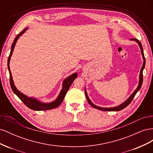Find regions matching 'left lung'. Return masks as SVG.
Returning a JSON list of instances; mask_svg holds the SVG:
<instances>
[{"label": "left lung", "mask_w": 153, "mask_h": 153, "mask_svg": "<svg viewBox=\"0 0 153 153\" xmlns=\"http://www.w3.org/2000/svg\"><path fill=\"white\" fill-rule=\"evenodd\" d=\"M131 40H133V41H135L138 43V45H139V47L140 48L141 50V53H142V55L143 57V65L141 68V70L140 71V77H139V83H138V85L137 87V88L136 89V90L133 92V93L129 96V98L126 101H124L123 103H122L121 105H120L117 106H115V107H111V108H103V107H100V106H96L95 105H94L91 102V101L89 100V97L87 96V92L86 90L85 89V96H86V98L87 100V101L89 102V103L92 106V107H94V108L96 109H98L100 110H103V111H119V110H121L123 109H124V108H126V106L131 102V101L133 100V99L134 98V97H135V94H137V92L140 89L141 86L142 85V82H143V69L145 68V65H146V59H145V57H144V54H143V48H142V46L141 43L139 41H138L137 39H131Z\"/></svg>", "instance_id": "obj_1"}]
</instances>
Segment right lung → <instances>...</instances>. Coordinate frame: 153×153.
Wrapping results in <instances>:
<instances>
[{"instance_id": "right-lung-1", "label": "right lung", "mask_w": 153, "mask_h": 153, "mask_svg": "<svg viewBox=\"0 0 153 153\" xmlns=\"http://www.w3.org/2000/svg\"><path fill=\"white\" fill-rule=\"evenodd\" d=\"M28 29L27 27H26L25 29H24L20 33L18 34L16 37L15 38V40H14L13 43L12 44L11 46V52L10 54V56L8 57V60H7V68H8V70L9 72H10V85H11V87L14 93H15L18 98H19L21 101L24 103L27 107H29V108L34 110H50V109H53L57 107L60 105L61 104V103L62 102V101L65 97L68 91L69 90V87H70L71 85L72 84V83L73 82V81L75 80V78H76L77 77V73H75L72 74L71 75H70L69 76H68V78H66L65 80H64L63 83H62V89L60 92V94L59 95V96L57 97V98L53 102H51L49 103H42L40 102L39 101L37 100L35 98H29L27 97L26 95L24 94L23 93H22L21 92H20L18 91L15 84H14L13 82V80L12 78V75H11V73L10 71V61L11 59V57L12 55L13 52L14 50V48L15 47V45L17 42V40L18 39V38H20V36H22L23 34L24 33L26 30Z\"/></svg>"}]
</instances>
